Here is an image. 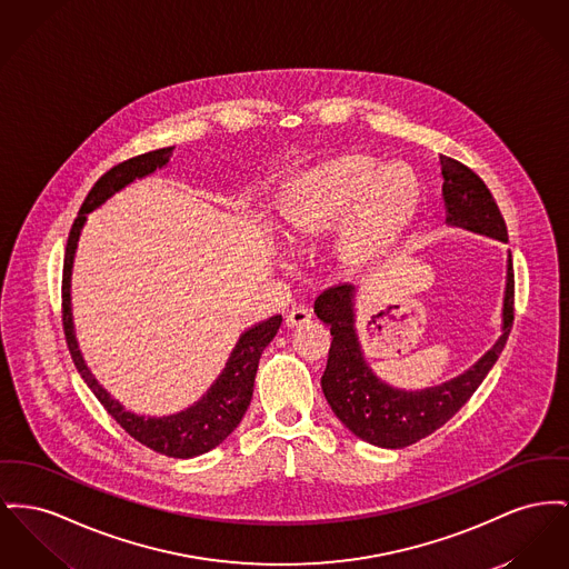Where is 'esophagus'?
Returning a JSON list of instances; mask_svg holds the SVG:
<instances>
[{
  "label": "esophagus",
  "instance_id": "esophagus-1",
  "mask_svg": "<svg viewBox=\"0 0 569 569\" xmlns=\"http://www.w3.org/2000/svg\"><path fill=\"white\" fill-rule=\"evenodd\" d=\"M311 322V313L307 311V309H302V307H295V309H290L288 311V316H286V325L290 327V329H295V327H302V325H309Z\"/></svg>",
  "mask_w": 569,
  "mask_h": 569
}]
</instances>
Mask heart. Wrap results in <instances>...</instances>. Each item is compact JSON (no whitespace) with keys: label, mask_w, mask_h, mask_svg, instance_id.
Instances as JSON below:
<instances>
[{"label":"heart","mask_w":569,"mask_h":569,"mask_svg":"<svg viewBox=\"0 0 569 569\" xmlns=\"http://www.w3.org/2000/svg\"><path fill=\"white\" fill-rule=\"evenodd\" d=\"M419 201V184L403 168L382 166L363 154H348L311 169L302 180L290 226L297 234L320 232L350 210L343 253L368 258L400 234Z\"/></svg>","instance_id":"heart-1"}]
</instances>
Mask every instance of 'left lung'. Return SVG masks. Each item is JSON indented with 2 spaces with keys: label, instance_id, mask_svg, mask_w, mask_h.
Returning <instances> with one entry per match:
<instances>
[{
  "label": "left lung",
  "instance_id": "obj_1",
  "mask_svg": "<svg viewBox=\"0 0 569 569\" xmlns=\"http://www.w3.org/2000/svg\"><path fill=\"white\" fill-rule=\"evenodd\" d=\"M447 223L507 242L501 210L483 180L460 161L440 154ZM316 316L331 327V350L320 380L335 417L352 432L385 449H401L442 428L477 391L497 363L513 325V268L507 260L499 341L465 373L421 391H401L382 382L366 361L355 329V286L339 283L313 302Z\"/></svg>",
  "mask_w": 569,
  "mask_h": 569
}]
</instances>
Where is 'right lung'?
I'll use <instances>...</instances> for the list:
<instances>
[{
	"label": "right lung",
	"mask_w": 569,
	"mask_h": 569,
	"mask_svg": "<svg viewBox=\"0 0 569 569\" xmlns=\"http://www.w3.org/2000/svg\"><path fill=\"white\" fill-rule=\"evenodd\" d=\"M173 148H161L146 154L133 157L124 163H118L109 169L97 180L88 198L81 203L79 214L70 228L67 242V256H64V274H62V325L67 335L68 350L74 361V368L79 369L81 378L88 382L92 393L99 398L104 410L133 436L137 442L150 447L157 453H163L168 458H196L217 445H221L228 436L234 432L238 423L242 421L247 406L253 396V382L260 357L268 343L281 327V316H272L264 322H258L256 327L247 329L236 341L234 350L226 363L219 378L212 382V387L201 396V400L189 406L187 410H180L169 417H143L124 410L120 401L113 400L92 371L86 366L81 350L74 339L72 329V313H70V274H72V260L77 251V242L81 236V228L86 223V214L97 210L101 203L109 200L113 193L131 184L134 178H143L152 173L154 169L168 166Z\"/></svg>",
	"instance_id": "add662e5"
}]
</instances>
